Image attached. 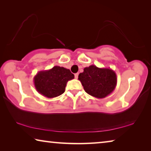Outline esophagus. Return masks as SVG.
Here are the masks:
<instances>
[{
  "label": "esophagus",
  "mask_w": 151,
  "mask_h": 151,
  "mask_svg": "<svg viewBox=\"0 0 151 151\" xmlns=\"http://www.w3.org/2000/svg\"><path fill=\"white\" fill-rule=\"evenodd\" d=\"M78 73L75 74V78H78Z\"/></svg>",
  "instance_id": "34e87169"
}]
</instances>
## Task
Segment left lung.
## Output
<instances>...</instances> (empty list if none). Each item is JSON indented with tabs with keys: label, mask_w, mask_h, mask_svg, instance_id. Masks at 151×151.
I'll return each mask as SVG.
<instances>
[{
	"label": "left lung",
	"mask_w": 151,
	"mask_h": 151,
	"mask_svg": "<svg viewBox=\"0 0 151 151\" xmlns=\"http://www.w3.org/2000/svg\"><path fill=\"white\" fill-rule=\"evenodd\" d=\"M84 90L88 95L102 99L114 91L117 85L115 72L109 68H99L95 65L85 67L78 75Z\"/></svg>",
	"instance_id": "1"
}]
</instances>
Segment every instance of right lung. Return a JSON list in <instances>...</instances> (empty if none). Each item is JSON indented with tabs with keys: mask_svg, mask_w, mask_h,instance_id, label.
<instances>
[{
	"mask_svg": "<svg viewBox=\"0 0 151 151\" xmlns=\"http://www.w3.org/2000/svg\"><path fill=\"white\" fill-rule=\"evenodd\" d=\"M75 78L69 69L55 66L46 70L39 71L33 78L35 89L47 98H54L65 91L66 83Z\"/></svg>",
	"mask_w": 151,
	"mask_h": 151,
	"instance_id": "add662e5",
	"label": "right lung"
}]
</instances>
